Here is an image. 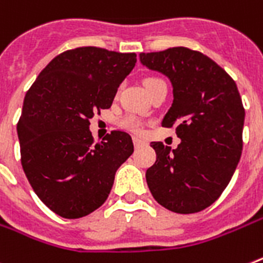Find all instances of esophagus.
<instances>
[{"instance_id": "34e87169", "label": "esophagus", "mask_w": 263, "mask_h": 263, "mask_svg": "<svg viewBox=\"0 0 263 263\" xmlns=\"http://www.w3.org/2000/svg\"><path fill=\"white\" fill-rule=\"evenodd\" d=\"M134 144H135V147L138 148V147H140V145L144 144V140H142L140 138H136V136H134Z\"/></svg>"}]
</instances>
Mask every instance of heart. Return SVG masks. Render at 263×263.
<instances>
[{
	"mask_svg": "<svg viewBox=\"0 0 263 263\" xmlns=\"http://www.w3.org/2000/svg\"><path fill=\"white\" fill-rule=\"evenodd\" d=\"M159 81L163 80H160L158 77H147L144 80L145 89L149 90L155 84H158ZM121 124H123V127H125L127 129H129V131L132 132H142V124H140L139 119L135 118V116H125V118L121 120Z\"/></svg>",
	"mask_w": 263,
	"mask_h": 263,
	"instance_id": "1",
	"label": "heart"
}]
</instances>
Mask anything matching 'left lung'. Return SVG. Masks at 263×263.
Returning a JSON list of instances; mask_svg holds the SVG:
<instances>
[{
	"mask_svg": "<svg viewBox=\"0 0 263 263\" xmlns=\"http://www.w3.org/2000/svg\"><path fill=\"white\" fill-rule=\"evenodd\" d=\"M174 88L162 121L175 127L178 148L154 142L155 164L145 173L152 196L167 210L194 214L211 206L231 180L242 154L245 108L237 84L206 54L184 46L140 53Z\"/></svg>",
	"mask_w": 263,
	"mask_h": 263,
	"instance_id": "8db88e82",
	"label": "left lung"
}]
</instances>
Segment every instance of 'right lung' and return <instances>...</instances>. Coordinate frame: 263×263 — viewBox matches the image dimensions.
<instances>
[{
	"label": "right lung",
	"instance_id": "obj_1",
	"mask_svg": "<svg viewBox=\"0 0 263 263\" xmlns=\"http://www.w3.org/2000/svg\"><path fill=\"white\" fill-rule=\"evenodd\" d=\"M135 64V53L74 48L54 57L26 92L17 123L21 164L34 193L57 215L76 219L98 210L116 170L132 155L127 132L95 142L89 120L111 108Z\"/></svg>",
	"mask_w": 263,
	"mask_h": 263
}]
</instances>
